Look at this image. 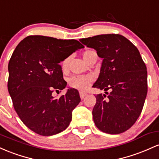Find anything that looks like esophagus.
I'll return each mask as SVG.
<instances>
[{"label": "esophagus", "instance_id": "esophagus-1", "mask_svg": "<svg viewBox=\"0 0 159 159\" xmlns=\"http://www.w3.org/2000/svg\"><path fill=\"white\" fill-rule=\"evenodd\" d=\"M87 95V94L85 93H83V92H80V98H81L82 100L84 99V98L85 97V96Z\"/></svg>", "mask_w": 159, "mask_h": 159}]
</instances>
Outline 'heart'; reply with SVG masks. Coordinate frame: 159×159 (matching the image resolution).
<instances>
[{"instance_id": "heart-1", "label": "heart", "mask_w": 159, "mask_h": 159, "mask_svg": "<svg viewBox=\"0 0 159 159\" xmlns=\"http://www.w3.org/2000/svg\"><path fill=\"white\" fill-rule=\"evenodd\" d=\"M92 51H85L83 53V58H85V56ZM69 65V58H65L62 61L61 67L62 70H65L67 68ZM92 83V78L90 76H83V75H77V76H71L69 80V84L71 87L75 89H77L79 90L85 91L90 86V85Z\"/></svg>"}]
</instances>
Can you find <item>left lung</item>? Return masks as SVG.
<instances>
[{
    "label": "left lung",
    "instance_id": "left-lung-1",
    "mask_svg": "<svg viewBox=\"0 0 159 159\" xmlns=\"http://www.w3.org/2000/svg\"><path fill=\"white\" fill-rule=\"evenodd\" d=\"M80 41L103 58L93 87L108 95L95 96L92 116L96 127L110 134L127 131L140 116L147 94V67L138 49L124 36L114 34Z\"/></svg>",
    "mask_w": 159,
    "mask_h": 159
}]
</instances>
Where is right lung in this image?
Listing matches in <instances>:
<instances>
[{
    "label": "right lung",
    "mask_w": 159,
    "mask_h": 159,
    "mask_svg": "<svg viewBox=\"0 0 159 159\" xmlns=\"http://www.w3.org/2000/svg\"><path fill=\"white\" fill-rule=\"evenodd\" d=\"M83 47L76 40L31 35L14 50L8 65V91L19 117L34 132L51 136L70 125L81 101L79 92L70 89L58 98L52 92L67 85L60 62Z\"/></svg>",
    "instance_id": "add662e5"
}]
</instances>
